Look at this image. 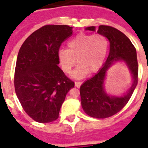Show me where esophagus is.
I'll return each instance as SVG.
<instances>
[{
    "mask_svg": "<svg viewBox=\"0 0 148 148\" xmlns=\"http://www.w3.org/2000/svg\"><path fill=\"white\" fill-rule=\"evenodd\" d=\"M81 84H82V82H81V81H76V82H75V87L77 88H80Z\"/></svg>",
    "mask_w": 148,
    "mask_h": 148,
    "instance_id": "34e87169",
    "label": "esophagus"
}]
</instances>
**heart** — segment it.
<instances>
[{"label": "heart", "mask_w": 148, "mask_h": 148, "mask_svg": "<svg viewBox=\"0 0 148 148\" xmlns=\"http://www.w3.org/2000/svg\"><path fill=\"white\" fill-rule=\"evenodd\" d=\"M68 49H60L58 57L63 71L70 74L76 64H79L72 74L75 78H83L87 74L98 71L103 66L108 51V40L102 34L81 33L67 44Z\"/></svg>", "instance_id": "1"}]
</instances>
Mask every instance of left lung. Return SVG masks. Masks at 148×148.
<instances>
[{"label":"left lung","mask_w":148,"mask_h":148,"mask_svg":"<svg viewBox=\"0 0 148 148\" xmlns=\"http://www.w3.org/2000/svg\"><path fill=\"white\" fill-rule=\"evenodd\" d=\"M86 30L95 31V27ZM97 33L108 38L110 51L105 64L95 76L80 88L81 106L88 115L95 118H106L119 112L131 98L138 81V64L135 47L127 37L119 30L110 26H99ZM117 61H124L133 78L132 87L126 95L121 97L108 95L104 90L103 82L106 71Z\"/></svg>","instance_id":"obj_1"}]
</instances>
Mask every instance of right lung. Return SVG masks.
I'll return each mask as SVG.
<instances>
[{"mask_svg": "<svg viewBox=\"0 0 148 148\" xmlns=\"http://www.w3.org/2000/svg\"><path fill=\"white\" fill-rule=\"evenodd\" d=\"M72 32L67 25H45L31 34L20 48L15 92L24 111L35 121L58 119L67 92L74 87L58 65L60 45Z\"/></svg>", "mask_w": 148, "mask_h": 148, "instance_id": "right-lung-1", "label": "right lung"}]
</instances>
